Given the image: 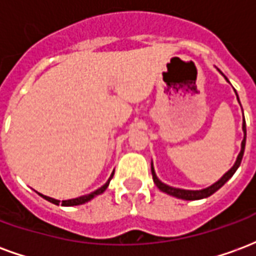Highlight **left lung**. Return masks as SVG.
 Wrapping results in <instances>:
<instances>
[{"label":"left lung","mask_w":256,"mask_h":256,"mask_svg":"<svg viewBox=\"0 0 256 256\" xmlns=\"http://www.w3.org/2000/svg\"><path fill=\"white\" fill-rule=\"evenodd\" d=\"M225 79L228 80V78L225 76ZM237 96V93H236ZM237 100H238V97H237ZM244 116V115H242ZM242 132H244V140H242V150H240V154L237 156V160L236 163L233 164L230 170L228 172L224 174V177L220 178V181H216L215 184H212L211 186L206 189H202V190H186V189H180V188H172V186H168L166 184H163L162 181H159V178L156 177L155 170H154V164L150 166V172H152V177H154V182L156 184V186L160 189L162 192L167 193V194H172L174 198H182V200H200V198H208L211 196L212 193H215L220 188H222L224 185H225L229 180L232 178V176L236 172V170L240 166V163H242V155H244V148H246V138H247V130H246V122H242Z\"/></svg>","instance_id":"8db88e82"}]
</instances>
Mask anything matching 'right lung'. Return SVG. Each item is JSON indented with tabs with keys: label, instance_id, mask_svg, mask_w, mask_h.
Instances as JSON below:
<instances>
[{
	"label": "right lung",
	"instance_id": "obj_1",
	"mask_svg": "<svg viewBox=\"0 0 256 256\" xmlns=\"http://www.w3.org/2000/svg\"><path fill=\"white\" fill-rule=\"evenodd\" d=\"M112 177H114V172L111 174V177H110V180L106 181L101 188H98L97 190H94V192L89 193V194H84V196H80V198H70V200H63L62 202V206H67V207H70V206H79V204H84L86 203V202H89V200H92L93 198H96L97 194H101V193L104 192L106 188H108V185H110V181L112 180ZM40 196H42L44 198H46L48 202H50V203L56 204V206H58L60 204V200H56V198H48V196H44V194H41L40 193Z\"/></svg>",
	"mask_w": 256,
	"mask_h": 256
}]
</instances>
